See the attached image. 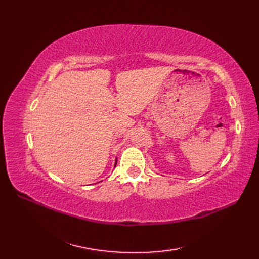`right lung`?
Segmentation results:
<instances>
[{
  "label": "right lung",
  "mask_w": 259,
  "mask_h": 259,
  "mask_svg": "<svg viewBox=\"0 0 259 259\" xmlns=\"http://www.w3.org/2000/svg\"><path fill=\"white\" fill-rule=\"evenodd\" d=\"M116 162H117V159H115V163H114V167H115V165H116Z\"/></svg>",
  "instance_id": "obj_1"
}]
</instances>
